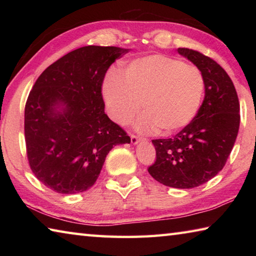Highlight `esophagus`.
<instances>
[{"instance_id": "obj_1", "label": "esophagus", "mask_w": 256, "mask_h": 256, "mask_svg": "<svg viewBox=\"0 0 256 256\" xmlns=\"http://www.w3.org/2000/svg\"><path fill=\"white\" fill-rule=\"evenodd\" d=\"M138 140H140V138H138V136H136V134H131V142L133 144H136Z\"/></svg>"}]
</instances>
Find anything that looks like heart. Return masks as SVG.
I'll list each match as a JSON object with an SVG mask.
<instances>
[{"mask_svg": "<svg viewBox=\"0 0 256 256\" xmlns=\"http://www.w3.org/2000/svg\"><path fill=\"white\" fill-rule=\"evenodd\" d=\"M110 73L104 98L110 118L128 125L144 110L140 131L175 133L192 122L204 94V79L196 66L170 56L154 54L136 58L123 70Z\"/></svg>", "mask_w": 256, "mask_h": 256, "instance_id": "heart-1", "label": "heart"}]
</instances>
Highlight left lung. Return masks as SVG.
I'll return each instance as SVG.
<instances>
[{
    "instance_id": "1",
    "label": "left lung",
    "mask_w": 256,
    "mask_h": 256,
    "mask_svg": "<svg viewBox=\"0 0 256 256\" xmlns=\"http://www.w3.org/2000/svg\"><path fill=\"white\" fill-rule=\"evenodd\" d=\"M202 72L206 94L196 118L170 138H156V162L148 168L156 180L176 188L206 183L222 170L240 128V102L227 72L202 53L178 48Z\"/></svg>"
}]
</instances>
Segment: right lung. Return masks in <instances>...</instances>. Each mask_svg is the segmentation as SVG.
<instances>
[{
	"label": "right lung",
	"mask_w": 256,
	"mask_h": 256,
	"mask_svg": "<svg viewBox=\"0 0 256 256\" xmlns=\"http://www.w3.org/2000/svg\"><path fill=\"white\" fill-rule=\"evenodd\" d=\"M128 50L84 46L64 55L34 82L24 107L29 166L60 194L84 192L97 180L112 146L128 133L105 114L102 86L108 68Z\"/></svg>",
	"instance_id": "right-lung-1"
}]
</instances>
